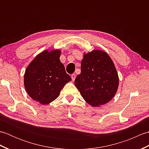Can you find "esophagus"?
I'll return each instance as SVG.
<instances>
[{
	"mask_svg": "<svg viewBox=\"0 0 149 149\" xmlns=\"http://www.w3.org/2000/svg\"><path fill=\"white\" fill-rule=\"evenodd\" d=\"M71 77H72V80L74 81H75V77H76V75H75V74H72V75H71Z\"/></svg>",
	"mask_w": 149,
	"mask_h": 149,
	"instance_id": "34e87169",
	"label": "esophagus"
}]
</instances>
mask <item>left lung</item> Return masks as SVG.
I'll list each match as a JSON object with an SVG mask.
<instances>
[{
	"label": "left lung",
	"mask_w": 149,
	"mask_h": 149,
	"mask_svg": "<svg viewBox=\"0 0 149 149\" xmlns=\"http://www.w3.org/2000/svg\"><path fill=\"white\" fill-rule=\"evenodd\" d=\"M81 72L75 85L87 103L93 107L107 103L118 87V76L108 54L100 50L84 54Z\"/></svg>",
	"instance_id": "obj_1"
}]
</instances>
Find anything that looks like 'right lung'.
I'll list each match as a JSON object with an SVG mask.
<instances>
[{
  "label": "right lung",
  "mask_w": 149,
  "mask_h": 149,
  "mask_svg": "<svg viewBox=\"0 0 149 149\" xmlns=\"http://www.w3.org/2000/svg\"><path fill=\"white\" fill-rule=\"evenodd\" d=\"M61 51L54 50L40 53L26 68L24 86L28 95L42 105L58 98L60 91L71 77L60 61Z\"/></svg>",
  "instance_id": "right-lung-1"
}]
</instances>
